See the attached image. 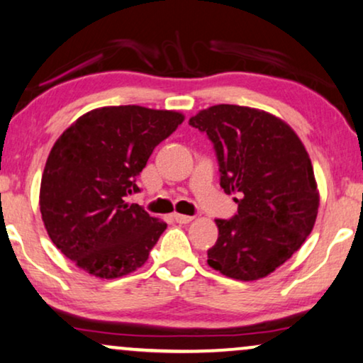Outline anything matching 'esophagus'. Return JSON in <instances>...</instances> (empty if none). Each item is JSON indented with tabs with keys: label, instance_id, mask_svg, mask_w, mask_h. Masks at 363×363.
<instances>
[{
	"label": "esophagus",
	"instance_id": "esophagus-1",
	"mask_svg": "<svg viewBox=\"0 0 363 363\" xmlns=\"http://www.w3.org/2000/svg\"><path fill=\"white\" fill-rule=\"evenodd\" d=\"M174 219H176V222H179V224H189V222L194 219V217L191 216H186V214H174Z\"/></svg>",
	"mask_w": 363,
	"mask_h": 363
}]
</instances>
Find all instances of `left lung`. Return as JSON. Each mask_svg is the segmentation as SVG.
<instances>
[{
	"mask_svg": "<svg viewBox=\"0 0 363 363\" xmlns=\"http://www.w3.org/2000/svg\"><path fill=\"white\" fill-rule=\"evenodd\" d=\"M189 124L214 143L222 189L240 194L238 214L216 219L219 238L207 264L244 282L267 277L315 224L320 196L306 146L277 116L247 106H211Z\"/></svg>",
	"mask_w": 363,
	"mask_h": 363,
	"instance_id": "obj_1",
	"label": "left lung"
}]
</instances>
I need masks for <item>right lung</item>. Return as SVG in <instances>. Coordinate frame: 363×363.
<instances>
[{
	"label": "right lung",
	"mask_w": 363,
	"mask_h": 363,
	"mask_svg": "<svg viewBox=\"0 0 363 363\" xmlns=\"http://www.w3.org/2000/svg\"><path fill=\"white\" fill-rule=\"evenodd\" d=\"M184 114L106 106L57 138L41 177L40 211L52 244L77 267L118 279L143 267L167 224L128 204L138 176Z\"/></svg>",
	"instance_id": "right-lung-1"
}]
</instances>
